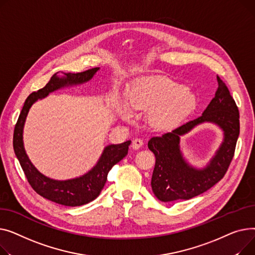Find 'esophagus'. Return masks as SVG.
Instances as JSON below:
<instances>
[{
    "label": "esophagus",
    "mask_w": 255,
    "mask_h": 255,
    "mask_svg": "<svg viewBox=\"0 0 255 255\" xmlns=\"http://www.w3.org/2000/svg\"><path fill=\"white\" fill-rule=\"evenodd\" d=\"M142 145H143V141L141 139H134V140H132L131 147H132V149H134V150H137V149H139Z\"/></svg>",
    "instance_id": "34e87169"
}]
</instances>
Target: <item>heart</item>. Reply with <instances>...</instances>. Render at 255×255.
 <instances>
[{
  "label": "heart",
  "instance_id": "b5f03b06",
  "mask_svg": "<svg viewBox=\"0 0 255 255\" xmlns=\"http://www.w3.org/2000/svg\"><path fill=\"white\" fill-rule=\"evenodd\" d=\"M126 100L119 101L116 110L124 122H132L134 111H148L152 128L169 130L181 125L196 109L197 97L188 87L166 76H142L131 81Z\"/></svg>",
  "mask_w": 255,
  "mask_h": 255
}]
</instances>
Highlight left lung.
<instances>
[{
	"mask_svg": "<svg viewBox=\"0 0 255 255\" xmlns=\"http://www.w3.org/2000/svg\"><path fill=\"white\" fill-rule=\"evenodd\" d=\"M215 97L203 114L161 137L148 141V148L155 155L151 187L155 197L164 203L189 200L207 191L223 178L234 157L240 132L239 110L229 89L218 76ZM213 123L223 131V142L216 154L203 168H197L184 157L180 138L203 123Z\"/></svg>",
	"mask_w": 255,
	"mask_h": 255,
	"instance_id": "obj_1",
	"label": "left lung"
}]
</instances>
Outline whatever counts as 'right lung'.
<instances>
[{"label":"right lung","instance_id":"obj_1","mask_svg":"<svg viewBox=\"0 0 255 255\" xmlns=\"http://www.w3.org/2000/svg\"><path fill=\"white\" fill-rule=\"evenodd\" d=\"M99 70L100 68H94L81 73L62 72L63 76H59L58 72L53 74L46 85L27 97L14 128V152L19 160L28 183L41 197L59 205L76 207L85 205L97 199L107 181L109 171L114 164L121 161L128 154L130 141L122 144H111L105 147L94 168L82 176L68 179V180H55L39 172L25 152L23 145L25 119L33 104L38 100L46 98L49 94L58 89L84 84L92 80Z\"/></svg>","mask_w":255,"mask_h":255}]
</instances>
